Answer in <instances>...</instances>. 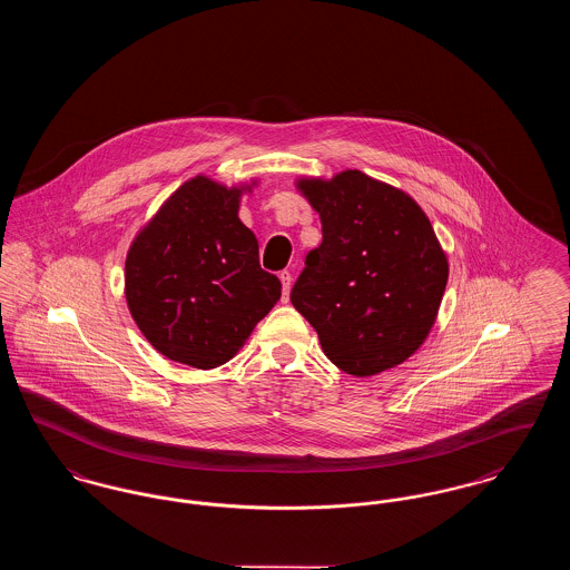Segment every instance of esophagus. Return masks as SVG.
Returning <instances> with one entry per match:
<instances>
[{
	"label": "esophagus",
	"instance_id": "34e87169",
	"mask_svg": "<svg viewBox=\"0 0 570 570\" xmlns=\"http://www.w3.org/2000/svg\"><path fill=\"white\" fill-rule=\"evenodd\" d=\"M279 279H282V293H284V301H286V298H288V293H291L293 275H291V272H279Z\"/></svg>",
	"mask_w": 570,
	"mask_h": 570
}]
</instances>
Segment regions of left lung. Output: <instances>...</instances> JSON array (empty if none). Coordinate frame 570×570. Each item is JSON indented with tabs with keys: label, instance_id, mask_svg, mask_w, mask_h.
<instances>
[{
	"label": "left lung",
	"instance_id": "obj_1",
	"mask_svg": "<svg viewBox=\"0 0 570 570\" xmlns=\"http://www.w3.org/2000/svg\"><path fill=\"white\" fill-rule=\"evenodd\" d=\"M323 244L305 256L291 301L331 363L358 379L404 363L430 335L449 261L406 191L361 170L297 181Z\"/></svg>",
	"mask_w": 570,
	"mask_h": 570
}]
</instances>
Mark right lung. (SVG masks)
<instances>
[{
    "label": "right lung",
    "mask_w": 570,
    "mask_h": 570,
    "mask_svg": "<svg viewBox=\"0 0 570 570\" xmlns=\"http://www.w3.org/2000/svg\"><path fill=\"white\" fill-rule=\"evenodd\" d=\"M252 186L194 177L168 196L128 249L130 314L170 361L198 370L224 365L282 297L279 279L261 269L254 233L237 216Z\"/></svg>",
    "instance_id": "right-lung-1"
}]
</instances>
